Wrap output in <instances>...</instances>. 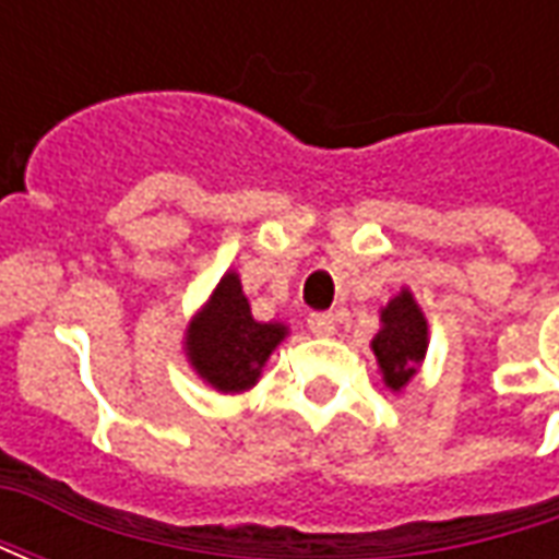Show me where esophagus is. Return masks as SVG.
<instances>
[{
	"mask_svg": "<svg viewBox=\"0 0 559 559\" xmlns=\"http://www.w3.org/2000/svg\"><path fill=\"white\" fill-rule=\"evenodd\" d=\"M308 329H311V335H317V338H329V335H335V317L311 314L308 317Z\"/></svg>",
	"mask_w": 559,
	"mask_h": 559,
	"instance_id": "esophagus-1",
	"label": "esophagus"
}]
</instances>
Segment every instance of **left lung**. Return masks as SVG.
Masks as SVG:
<instances>
[{
	"mask_svg": "<svg viewBox=\"0 0 559 559\" xmlns=\"http://www.w3.org/2000/svg\"><path fill=\"white\" fill-rule=\"evenodd\" d=\"M428 317L416 302L411 287H401L383 308H380V329L371 338L377 368L383 374L389 392H404L411 380L419 374L425 353H428Z\"/></svg>",
	"mask_w": 559,
	"mask_h": 559,
	"instance_id": "8db88e82",
	"label": "left lung"
}]
</instances>
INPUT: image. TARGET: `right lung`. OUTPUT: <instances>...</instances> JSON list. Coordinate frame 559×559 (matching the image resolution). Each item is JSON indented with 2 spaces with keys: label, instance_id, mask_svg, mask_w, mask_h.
I'll list each match as a JSON object with an SVG mask.
<instances>
[{
  "label": "right lung",
  "instance_id": "add662e5",
  "mask_svg": "<svg viewBox=\"0 0 559 559\" xmlns=\"http://www.w3.org/2000/svg\"><path fill=\"white\" fill-rule=\"evenodd\" d=\"M287 335V323L254 320L239 272L227 269L200 311L188 320L182 350L206 386L221 395H242L257 386L269 356Z\"/></svg>",
  "mask_w": 559,
  "mask_h": 559
}]
</instances>
